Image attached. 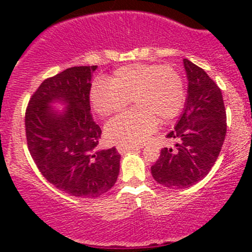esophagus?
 <instances>
[{"instance_id":"obj_1","label":"esophagus","mask_w":252,"mask_h":252,"mask_svg":"<svg viewBox=\"0 0 252 252\" xmlns=\"http://www.w3.org/2000/svg\"><path fill=\"white\" fill-rule=\"evenodd\" d=\"M139 149H140L139 146H123V145L117 146V150H118L119 154H126V152L135 151V150H139Z\"/></svg>"}]
</instances>
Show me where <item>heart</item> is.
<instances>
[{
  "mask_svg": "<svg viewBox=\"0 0 252 252\" xmlns=\"http://www.w3.org/2000/svg\"><path fill=\"white\" fill-rule=\"evenodd\" d=\"M130 98L136 107L106 124V136L116 145H140L154 133L157 119L178 116L185 101L183 79L168 65L135 63L119 67L110 80L95 79L91 85V105L101 116L123 111Z\"/></svg>",
  "mask_w": 252,
  "mask_h": 252,
  "instance_id": "1",
  "label": "heart"
}]
</instances>
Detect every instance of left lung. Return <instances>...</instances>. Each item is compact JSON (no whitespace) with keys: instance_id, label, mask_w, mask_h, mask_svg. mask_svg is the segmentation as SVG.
<instances>
[{"instance_id":"obj_1","label":"left lung","mask_w":252,"mask_h":252,"mask_svg":"<svg viewBox=\"0 0 252 252\" xmlns=\"http://www.w3.org/2000/svg\"><path fill=\"white\" fill-rule=\"evenodd\" d=\"M188 96L182 117L167 138L178 140L164 147L151 167L154 179L171 189H185L205 178L220 156L227 133L222 93L202 68L183 60Z\"/></svg>"}]
</instances>
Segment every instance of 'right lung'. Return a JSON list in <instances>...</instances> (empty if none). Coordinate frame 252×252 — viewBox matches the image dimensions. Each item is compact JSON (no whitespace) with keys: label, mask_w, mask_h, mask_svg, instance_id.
Instances as JSON below:
<instances>
[{"label":"right lung","mask_w":252,"mask_h":252,"mask_svg":"<svg viewBox=\"0 0 252 252\" xmlns=\"http://www.w3.org/2000/svg\"><path fill=\"white\" fill-rule=\"evenodd\" d=\"M97 65L72 67L47 78L25 111L28 149L48 183L77 197H98L119 174L121 155L97 150L101 128L90 112L91 77ZM67 106L60 112L50 106Z\"/></svg>","instance_id":"obj_1"}]
</instances>
